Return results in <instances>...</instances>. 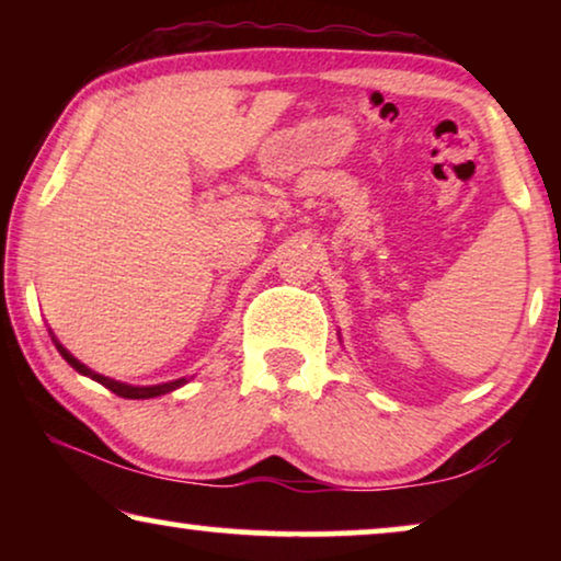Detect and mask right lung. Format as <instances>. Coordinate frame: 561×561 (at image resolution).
<instances>
[{"instance_id":"add662e5","label":"right lung","mask_w":561,"mask_h":561,"mask_svg":"<svg viewBox=\"0 0 561 561\" xmlns=\"http://www.w3.org/2000/svg\"><path fill=\"white\" fill-rule=\"evenodd\" d=\"M48 332H50V329H48ZM50 336H53V342H56V350L60 352V357H64L66 363L73 367L76 373H81V375H87V378H91V380L102 382L104 388H110L112 393H117L122 398H133V401H142V398H158V396L171 393V390H175V388L186 386V382L191 380V378H179V380H171V382H158V386H129V382H119V380H114V378H106V375L94 373V370H91V367L83 365L81 359H76L71 352H68L64 344L56 340V334L50 332Z\"/></svg>"}]
</instances>
